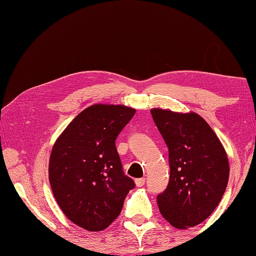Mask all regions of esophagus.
<instances>
[{
	"instance_id": "obj_1",
	"label": "esophagus",
	"mask_w": 256,
	"mask_h": 256,
	"mask_svg": "<svg viewBox=\"0 0 256 256\" xmlns=\"http://www.w3.org/2000/svg\"><path fill=\"white\" fill-rule=\"evenodd\" d=\"M144 184H145V178H138V179H135V184H136L138 187H142Z\"/></svg>"
}]
</instances>
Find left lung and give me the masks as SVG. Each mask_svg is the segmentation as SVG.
Here are the masks:
<instances>
[{
    "instance_id": "8db88e82",
    "label": "left lung",
    "mask_w": 256,
    "mask_h": 256,
    "mask_svg": "<svg viewBox=\"0 0 256 256\" xmlns=\"http://www.w3.org/2000/svg\"><path fill=\"white\" fill-rule=\"evenodd\" d=\"M150 113L170 152V182L157 196L158 209L176 229L198 226L226 192L230 174L226 152L199 114L160 108Z\"/></svg>"
}]
</instances>
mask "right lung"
<instances>
[{"label":"right lung","mask_w":256,"mask_h":256,"mask_svg":"<svg viewBox=\"0 0 256 256\" xmlns=\"http://www.w3.org/2000/svg\"><path fill=\"white\" fill-rule=\"evenodd\" d=\"M136 110L121 104L90 106L52 146L48 176L58 206L74 224L101 231L121 214L135 187L124 175L116 140Z\"/></svg>","instance_id":"right-lung-1"}]
</instances>
